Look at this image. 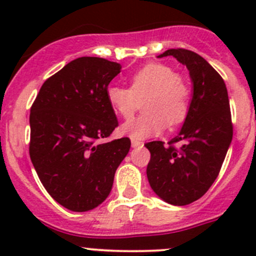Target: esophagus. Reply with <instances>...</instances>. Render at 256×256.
I'll return each instance as SVG.
<instances>
[{
  "label": "esophagus",
  "mask_w": 256,
  "mask_h": 256,
  "mask_svg": "<svg viewBox=\"0 0 256 256\" xmlns=\"http://www.w3.org/2000/svg\"><path fill=\"white\" fill-rule=\"evenodd\" d=\"M131 146H132L134 148H136V147H142V146H144V144L141 142V141L132 140V141H131Z\"/></svg>",
  "instance_id": "obj_1"
}]
</instances>
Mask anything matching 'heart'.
<instances>
[{
  "mask_svg": "<svg viewBox=\"0 0 256 256\" xmlns=\"http://www.w3.org/2000/svg\"><path fill=\"white\" fill-rule=\"evenodd\" d=\"M146 95V114L126 121L120 128L122 135L136 141L160 135L167 125H178L190 109L187 82L171 66L162 63H148L136 70L130 76V89L112 85L106 90L110 109L124 118L132 115L138 100Z\"/></svg>",
  "mask_w": 256,
  "mask_h": 256,
  "instance_id": "heart-1",
  "label": "heart"
}]
</instances>
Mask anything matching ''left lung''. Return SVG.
Wrapping results in <instances>:
<instances>
[{
    "label": "left lung",
    "mask_w": 256,
    "mask_h": 256,
    "mask_svg": "<svg viewBox=\"0 0 256 256\" xmlns=\"http://www.w3.org/2000/svg\"><path fill=\"white\" fill-rule=\"evenodd\" d=\"M174 56L187 66L192 99L180 132L164 146L152 141L147 180L152 190L172 206L200 200L218 177L233 138L230 106L224 80L200 54L187 49H168L157 58ZM180 142L176 149L170 144Z\"/></svg>",
    "instance_id": "8db88e82"
}]
</instances>
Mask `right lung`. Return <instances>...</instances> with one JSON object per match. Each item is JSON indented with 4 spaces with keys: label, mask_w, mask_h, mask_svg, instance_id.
<instances>
[{
    "label": "right lung",
    "mask_w": 256,
    "mask_h": 256,
    "mask_svg": "<svg viewBox=\"0 0 256 256\" xmlns=\"http://www.w3.org/2000/svg\"><path fill=\"white\" fill-rule=\"evenodd\" d=\"M120 72L104 58L74 59L46 80L30 108V160L52 198L69 210L102 204L130 151L128 138L96 142L118 126L106 90Z\"/></svg>",
    "instance_id": "right-lung-1"
}]
</instances>
